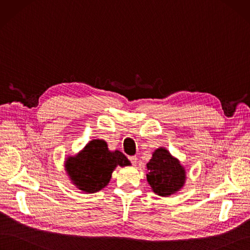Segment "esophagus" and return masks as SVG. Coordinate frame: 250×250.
Returning <instances> with one entry per match:
<instances>
[{
    "instance_id": "obj_1",
    "label": "esophagus",
    "mask_w": 250,
    "mask_h": 250,
    "mask_svg": "<svg viewBox=\"0 0 250 250\" xmlns=\"http://www.w3.org/2000/svg\"><path fill=\"white\" fill-rule=\"evenodd\" d=\"M128 160H130V162L133 164V165H136L137 164V161H138V159H137V156H128Z\"/></svg>"
}]
</instances>
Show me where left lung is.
<instances>
[{"label":"left lung","instance_id":"left-lung-1","mask_svg":"<svg viewBox=\"0 0 250 250\" xmlns=\"http://www.w3.org/2000/svg\"><path fill=\"white\" fill-rule=\"evenodd\" d=\"M147 181L156 195L171 196L179 190L186 180V172L180 163L165 148H159L147 164Z\"/></svg>","mask_w":250,"mask_h":250}]
</instances>
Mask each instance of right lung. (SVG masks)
I'll list each match as a JSON object with an SVG mask.
<instances>
[{
    "label": "right lung",
    "mask_w": 250,
    "mask_h": 250,
    "mask_svg": "<svg viewBox=\"0 0 250 250\" xmlns=\"http://www.w3.org/2000/svg\"><path fill=\"white\" fill-rule=\"evenodd\" d=\"M131 165L118 150L111 152L103 140H92L77 156L69 158L66 169L74 184L86 192H96L105 188L116 166Z\"/></svg>",
    "instance_id": "right-lung-1"
}]
</instances>
